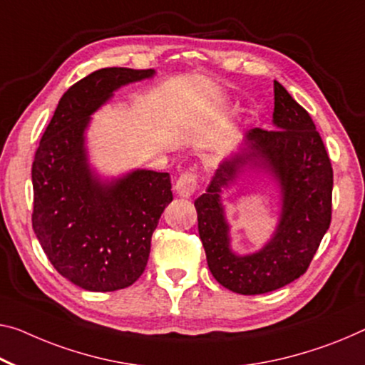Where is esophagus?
<instances>
[{
    "mask_svg": "<svg viewBox=\"0 0 365 365\" xmlns=\"http://www.w3.org/2000/svg\"><path fill=\"white\" fill-rule=\"evenodd\" d=\"M195 189H197V171H195L194 168H189V170L184 171L182 175L178 178L175 190L178 195L187 199L195 192Z\"/></svg>",
    "mask_w": 365,
    "mask_h": 365,
    "instance_id": "esophagus-1",
    "label": "esophagus"
}]
</instances>
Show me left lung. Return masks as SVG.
Returning a JSON list of instances; mask_svg holds the SVG:
<instances>
[{
	"mask_svg": "<svg viewBox=\"0 0 365 365\" xmlns=\"http://www.w3.org/2000/svg\"><path fill=\"white\" fill-rule=\"evenodd\" d=\"M272 119L274 130L256 127L245 133V153L223 161L205 194L194 202L212 276L241 295L272 292L305 274L331 223L333 168L328 151L310 114L277 81ZM250 163L278 179L283 212L264 249L237 257L229 250L220 194Z\"/></svg>",
	"mask_w": 365,
	"mask_h": 365,
	"instance_id": "8db88e82",
	"label": "left lung"
}]
</instances>
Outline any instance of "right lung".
Returning a JSON list of instances; mask_svg holds the SVG:
<instances>
[{
  "mask_svg": "<svg viewBox=\"0 0 365 365\" xmlns=\"http://www.w3.org/2000/svg\"><path fill=\"white\" fill-rule=\"evenodd\" d=\"M155 70L103 68L58 101L32 163V228L61 276L91 292L125 289L142 276L153 235L173 200L168 173L137 170L103 182L88 165L85 130L117 88Z\"/></svg>",
  "mask_w": 365,
  "mask_h": 365,
  "instance_id": "right-lung-1",
  "label": "right lung"
}]
</instances>
